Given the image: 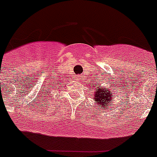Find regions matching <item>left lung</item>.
Returning <instances> with one entry per match:
<instances>
[{
    "mask_svg": "<svg viewBox=\"0 0 157 157\" xmlns=\"http://www.w3.org/2000/svg\"><path fill=\"white\" fill-rule=\"evenodd\" d=\"M103 83V82H102L98 85H96V86H94V92L93 94V99L94 101V103L97 104L98 110H99V111L102 107L106 109V106H108V105L112 106V101L113 94H112L111 90L106 86H104V87L100 86Z\"/></svg>",
    "mask_w": 157,
    "mask_h": 157,
    "instance_id": "left-lung-1",
    "label": "left lung"
}]
</instances>
